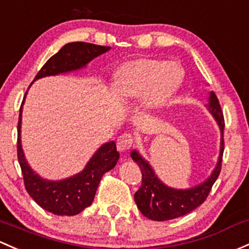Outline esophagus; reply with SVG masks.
<instances>
[{"label":"esophagus","mask_w":249,"mask_h":249,"mask_svg":"<svg viewBox=\"0 0 249 249\" xmlns=\"http://www.w3.org/2000/svg\"><path fill=\"white\" fill-rule=\"evenodd\" d=\"M133 144V137L130 133H123L118 137L117 148L119 151H126L131 148Z\"/></svg>","instance_id":"34e87169"}]
</instances>
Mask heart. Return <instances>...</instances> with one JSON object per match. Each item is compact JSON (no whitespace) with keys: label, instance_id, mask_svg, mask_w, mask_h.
Masks as SVG:
<instances>
[{"label":"heart","instance_id":"obj_1","mask_svg":"<svg viewBox=\"0 0 249 249\" xmlns=\"http://www.w3.org/2000/svg\"><path fill=\"white\" fill-rule=\"evenodd\" d=\"M181 80V70L174 62L142 57L118 68L113 76V89L124 99L143 96L145 108L155 111L171 100Z\"/></svg>","mask_w":249,"mask_h":249}]
</instances>
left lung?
<instances>
[{"mask_svg": "<svg viewBox=\"0 0 249 249\" xmlns=\"http://www.w3.org/2000/svg\"><path fill=\"white\" fill-rule=\"evenodd\" d=\"M206 106L216 119L221 130V149H219L218 162L216 167L210 177L204 182L197 186L186 188V190H177V188L167 186L159 179L150 163L143 159L138 154V151H131L132 160L140 166L141 172H142V185L140 190L135 193V201L143 216L148 217L149 219L160 222L168 221V219L178 218L193 211L205 201L213 188V185L218 178L222 168V158H223L224 150V118L221 105L213 91L210 93L209 104Z\"/></svg>", "mask_w": 249, "mask_h": 249, "instance_id": "1", "label": "left lung"}]
</instances>
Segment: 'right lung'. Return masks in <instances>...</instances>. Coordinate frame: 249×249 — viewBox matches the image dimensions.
Here are the masks:
<instances>
[{
    "mask_svg": "<svg viewBox=\"0 0 249 249\" xmlns=\"http://www.w3.org/2000/svg\"><path fill=\"white\" fill-rule=\"evenodd\" d=\"M109 49V46H100L83 41L67 44L43 65L33 81L82 69L91 59L105 53ZM22 105L20 107L18 123V160L23 175L26 191L40 208L49 213L58 216H74L80 213L93 203L103 175L117 164L119 153L117 151L116 143L111 141L101 145L86 164L85 169L72 177L58 181L43 179L27 163L21 145Z\"/></svg>",
    "mask_w": 249,
    "mask_h": 249,
    "instance_id": "right-lung-1",
    "label": "right lung"
}]
</instances>
